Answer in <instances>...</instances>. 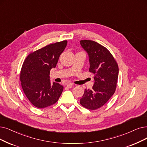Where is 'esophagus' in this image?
<instances>
[{"label":"esophagus","instance_id":"34e87169","mask_svg":"<svg viewBox=\"0 0 147 147\" xmlns=\"http://www.w3.org/2000/svg\"><path fill=\"white\" fill-rule=\"evenodd\" d=\"M65 85L68 87V88H71L73 86L72 83H65Z\"/></svg>","mask_w":147,"mask_h":147}]
</instances>
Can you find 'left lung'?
<instances>
[{
    "mask_svg": "<svg viewBox=\"0 0 147 147\" xmlns=\"http://www.w3.org/2000/svg\"><path fill=\"white\" fill-rule=\"evenodd\" d=\"M80 45L89 56V71L94 74L92 89H85L80 104L96 110L106 103L116 90L119 69L113 55L104 46L92 40H81Z\"/></svg>",
    "mask_w": 147,
    "mask_h": 147,
    "instance_id": "obj_1",
    "label": "left lung"
}]
</instances>
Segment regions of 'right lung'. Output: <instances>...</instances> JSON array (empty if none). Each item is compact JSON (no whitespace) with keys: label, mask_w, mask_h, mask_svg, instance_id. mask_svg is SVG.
Wrapping results in <instances>:
<instances>
[{"label":"right lung","mask_w":147,"mask_h":147,"mask_svg":"<svg viewBox=\"0 0 147 147\" xmlns=\"http://www.w3.org/2000/svg\"><path fill=\"white\" fill-rule=\"evenodd\" d=\"M67 41L47 45L29 54L23 62L20 72L21 85L31 103L39 109L54 104L59 99L63 86L51 83L50 70L55 68Z\"/></svg>","instance_id":"1"}]
</instances>
